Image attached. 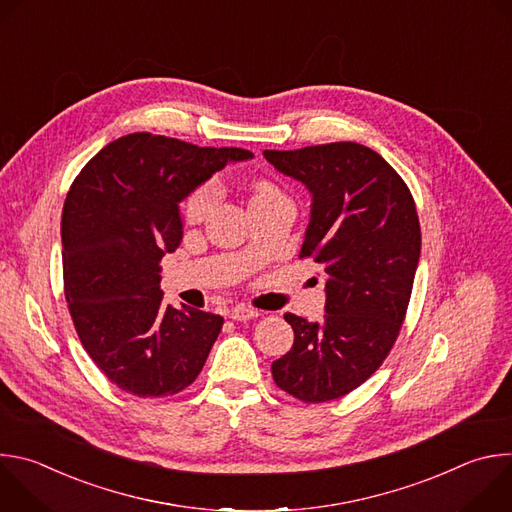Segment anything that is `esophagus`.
Wrapping results in <instances>:
<instances>
[{
    "label": "esophagus",
    "instance_id": "esophagus-1",
    "mask_svg": "<svg viewBox=\"0 0 512 512\" xmlns=\"http://www.w3.org/2000/svg\"><path fill=\"white\" fill-rule=\"evenodd\" d=\"M257 316H259L257 310H251V308H245V306H237L229 312V318L235 320V322H247V320H253Z\"/></svg>",
    "mask_w": 512,
    "mask_h": 512
}]
</instances>
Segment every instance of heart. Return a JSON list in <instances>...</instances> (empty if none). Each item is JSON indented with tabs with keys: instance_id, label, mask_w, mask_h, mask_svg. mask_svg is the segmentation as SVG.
<instances>
[{
	"instance_id": "b5f03b06",
	"label": "heart",
	"mask_w": 512,
	"mask_h": 512,
	"mask_svg": "<svg viewBox=\"0 0 512 512\" xmlns=\"http://www.w3.org/2000/svg\"><path fill=\"white\" fill-rule=\"evenodd\" d=\"M251 188H253L251 206L281 196V192L271 182H267V180H255ZM218 198H221V186H218L216 180L202 182L198 188H194L192 194L184 202V218H186V223H190V225L202 223L204 218H208L212 214V210L216 208Z\"/></svg>"
}]
</instances>
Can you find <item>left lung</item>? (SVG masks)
Listing matches in <instances>:
<instances>
[{
	"label": "left lung",
	"mask_w": 512,
	"mask_h": 512,
	"mask_svg": "<svg viewBox=\"0 0 512 512\" xmlns=\"http://www.w3.org/2000/svg\"><path fill=\"white\" fill-rule=\"evenodd\" d=\"M263 156L312 194L300 257L326 273L322 322L283 316L294 346L273 360V381L300 401H332L367 381L397 340L421 253L415 202L401 176L354 141Z\"/></svg>",
	"instance_id": "8db88e82"
}]
</instances>
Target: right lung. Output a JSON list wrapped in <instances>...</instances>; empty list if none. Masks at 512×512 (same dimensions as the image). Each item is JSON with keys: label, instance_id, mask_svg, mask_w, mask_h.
Listing matches in <instances>:
<instances>
[{"label": "right lung", "instance_id": "1", "mask_svg": "<svg viewBox=\"0 0 512 512\" xmlns=\"http://www.w3.org/2000/svg\"><path fill=\"white\" fill-rule=\"evenodd\" d=\"M241 148L129 133L72 182L62 208L64 296L77 334L105 377L137 397L186 389L202 371L223 318L162 302L166 253L182 241L180 202Z\"/></svg>", "mask_w": 512, "mask_h": 512}]
</instances>
